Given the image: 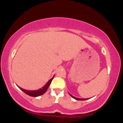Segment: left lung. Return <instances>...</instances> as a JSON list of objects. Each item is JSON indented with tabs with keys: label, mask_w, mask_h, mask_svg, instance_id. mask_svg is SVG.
<instances>
[{
	"label": "left lung",
	"mask_w": 123,
	"mask_h": 123,
	"mask_svg": "<svg viewBox=\"0 0 123 123\" xmlns=\"http://www.w3.org/2000/svg\"><path fill=\"white\" fill-rule=\"evenodd\" d=\"M70 95L72 97V98H73L74 99H76V100H78V101H84V100H86V99H83V98H76V97H73V95H72L71 94H70Z\"/></svg>",
	"instance_id": "obj_1"
}]
</instances>
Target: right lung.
<instances>
[{
    "label": "right lung",
    "instance_id": "obj_1",
    "mask_svg": "<svg viewBox=\"0 0 123 123\" xmlns=\"http://www.w3.org/2000/svg\"><path fill=\"white\" fill-rule=\"evenodd\" d=\"M54 77V76L50 80H49V81H48V82L46 83V84H45L42 88H41L37 90H25V89L21 88V87H19V86H17L19 88H20V90H21L22 91H23L24 92H25V94H26L28 95L31 96V97H39V96L43 95V94H44L46 92V91L47 90L48 88H49V87L50 85V83H51V81L53 79Z\"/></svg>",
    "mask_w": 123,
    "mask_h": 123
}]
</instances>
